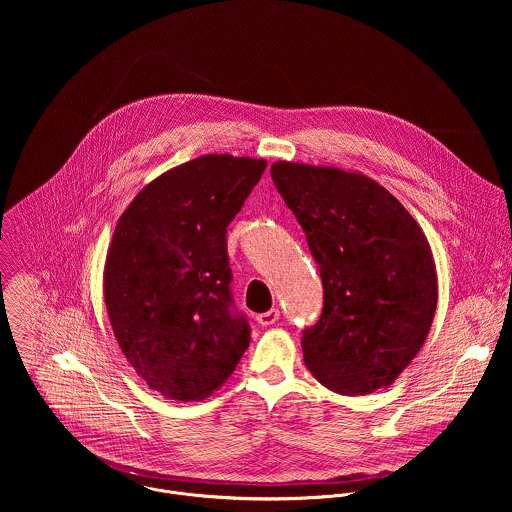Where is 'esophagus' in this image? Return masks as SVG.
I'll use <instances>...</instances> for the list:
<instances>
[{"label":"esophagus","instance_id":"34e87169","mask_svg":"<svg viewBox=\"0 0 512 512\" xmlns=\"http://www.w3.org/2000/svg\"><path fill=\"white\" fill-rule=\"evenodd\" d=\"M280 319V309H270V311H266V313H260V315H256V321L260 323V325H264V327H268V325H274L276 321Z\"/></svg>","mask_w":512,"mask_h":512}]
</instances>
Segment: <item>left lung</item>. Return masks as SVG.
<instances>
[{
    "label": "left lung",
    "mask_w": 512,
    "mask_h": 512,
    "mask_svg": "<svg viewBox=\"0 0 512 512\" xmlns=\"http://www.w3.org/2000/svg\"><path fill=\"white\" fill-rule=\"evenodd\" d=\"M272 179L319 264L325 303L303 361L329 390L388 388L424 347L438 305L432 246L416 219L359 171L276 161Z\"/></svg>",
    "instance_id": "8db88e82"
}]
</instances>
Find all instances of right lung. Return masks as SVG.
<instances>
[{
    "instance_id": "1",
    "label": "right lung",
    "mask_w": 512,
    "mask_h": 512,
    "mask_svg": "<svg viewBox=\"0 0 512 512\" xmlns=\"http://www.w3.org/2000/svg\"><path fill=\"white\" fill-rule=\"evenodd\" d=\"M264 169L258 157L201 155L149 181L116 222L108 319L128 363L169 400L209 398L248 349L250 327L230 311L226 226Z\"/></svg>"
}]
</instances>
